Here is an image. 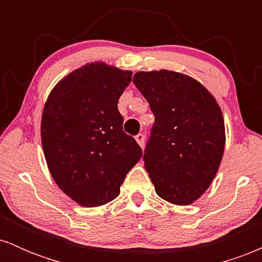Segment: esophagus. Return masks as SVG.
Listing matches in <instances>:
<instances>
[{"label": "esophagus", "instance_id": "34e87169", "mask_svg": "<svg viewBox=\"0 0 262 262\" xmlns=\"http://www.w3.org/2000/svg\"><path fill=\"white\" fill-rule=\"evenodd\" d=\"M135 140H137V143L139 144L140 148H144V144H145V137H144V134L139 133L135 137Z\"/></svg>", "mask_w": 262, "mask_h": 262}]
</instances>
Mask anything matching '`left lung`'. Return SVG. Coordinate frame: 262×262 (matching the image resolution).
I'll return each instance as SVG.
<instances>
[{
    "label": "left lung",
    "mask_w": 262,
    "mask_h": 262,
    "mask_svg": "<svg viewBox=\"0 0 262 262\" xmlns=\"http://www.w3.org/2000/svg\"><path fill=\"white\" fill-rule=\"evenodd\" d=\"M134 85L155 116L144 166L162 200L188 206L214 180L225 148L224 118L200 81L171 70L139 71Z\"/></svg>",
    "instance_id": "left-lung-1"
}]
</instances>
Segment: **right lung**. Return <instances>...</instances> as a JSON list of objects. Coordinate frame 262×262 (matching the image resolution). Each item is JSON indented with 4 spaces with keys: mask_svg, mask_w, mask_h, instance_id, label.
<instances>
[{
    "mask_svg": "<svg viewBox=\"0 0 262 262\" xmlns=\"http://www.w3.org/2000/svg\"><path fill=\"white\" fill-rule=\"evenodd\" d=\"M132 74L89 62L62 77L44 104L40 137L48 169L59 188L82 207L114 200L143 154L123 132L117 106Z\"/></svg>",
    "mask_w": 262,
    "mask_h": 262,
    "instance_id": "obj_1",
    "label": "right lung"
}]
</instances>
